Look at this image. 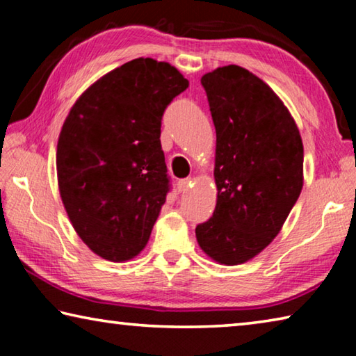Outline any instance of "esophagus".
<instances>
[{
    "instance_id": "obj_1",
    "label": "esophagus",
    "mask_w": 356,
    "mask_h": 356,
    "mask_svg": "<svg viewBox=\"0 0 356 356\" xmlns=\"http://www.w3.org/2000/svg\"><path fill=\"white\" fill-rule=\"evenodd\" d=\"M191 182H193V180H191L190 177H186V179H180L179 182H177V188H179V191H180V193L188 191V188L191 186Z\"/></svg>"
}]
</instances>
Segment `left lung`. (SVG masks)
Wrapping results in <instances>:
<instances>
[{"mask_svg":"<svg viewBox=\"0 0 356 356\" xmlns=\"http://www.w3.org/2000/svg\"><path fill=\"white\" fill-rule=\"evenodd\" d=\"M216 130V207L196 226L206 254L250 261L278 236L303 186V143L291 113L261 78L226 65L201 78Z\"/></svg>","mask_w":356,"mask_h":356,"instance_id":"8db88e82","label":"left lung"}]
</instances>
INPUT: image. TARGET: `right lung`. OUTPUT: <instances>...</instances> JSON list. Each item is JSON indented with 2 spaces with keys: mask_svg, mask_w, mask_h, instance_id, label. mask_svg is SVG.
<instances>
[{
  "mask_svg": "<svg viewBox=\"0 0 356 356\" xmlns=\"http://www.w3.org/2000/svg\"><path fill=\"white\" fill-rule=\"evenodd\" d=\"M188 80L138 58L102 76L72 106L58 141L59 191L80 238L113 262L135 257L171 191L160 134Z\"/></svg>",
  "mask_w": 356,
  "mask_h": 356,
  "instance_id": "1",
  "label": "right lung"
}]
</instances>
